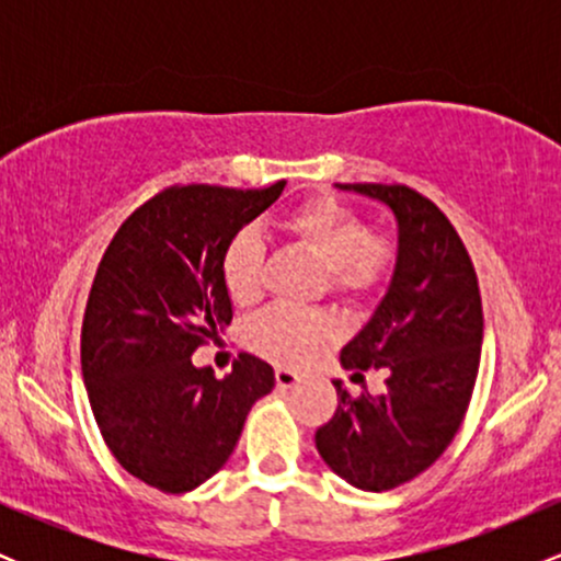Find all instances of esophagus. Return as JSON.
<instances>
[{"mask_svg":"<svg viewBox=\"0 0 561 561\" xmlns=\"http://www.w3.org/2000/svg\"><path fill=\"white\" fill-rule=\"evenodd\" d=\"M300 375L298 371H293V369H276V385H279V388H295V385L300 382Z\"/></svg>","mask_w":561,"mask_h":561,"instance_id":"esophagus-1","label":"esophagus"}]
</instances>
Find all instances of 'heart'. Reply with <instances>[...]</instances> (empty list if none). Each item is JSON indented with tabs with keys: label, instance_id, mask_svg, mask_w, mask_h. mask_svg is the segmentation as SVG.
Instances as JSON below:
<instances>
[{
	"label": "heart",
	"instance_id": "1",
	"mask_svg": "<svg viewBox=\"0 0 561 561\" xmlns=\"http://www.w3.org/2000/svg\"><path fill=\"white\" fill-rule=\"evenodd\" d=\"M279 227L327 268L332 293L356 298L375 289L390 272V244L371 237L366 218L340 199H306L282 218ZM261 272L263 248L259 237L253 231H240L221 261L224 287L237 306L259 300ZM330 337V319L293 308H268L248 327V345L259 356L282 366L308 364Z\"/></svg>",
	"mask_w": 561,
	"mask_h": 561
}]
</instances>
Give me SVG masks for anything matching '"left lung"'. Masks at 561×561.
Listing matches in <instances>:
<instances>
[{
    "label": "left lung",
    "instance_id": "1",
    "mask_svg": "<svg viewBox=\"0 0 561 561\" xmlns=\"http://www.w3.org/2000/svg\"><path fill=\"white\" fill-rule=\"evenodd\" d=\"M379 199L398 221L385 298L340 364L362 379L382 369V396L353 398L334 379L337 411L317 430L332 472L362 491H390L440 459L459 433L480 369L482 302L472 261L433 199L403 184H337Z\"/></svg>",
    "mask_w": 561,
    "mask_h": 561
}]
</instances>
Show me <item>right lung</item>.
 Returning <instances> with one entry per match:
<instances>
[{"label": "right lung", "instance_id": "obj_1", "mask_svg": "<svg viewBox=\"0 0 561 561\" xmlns=\"http://www.w3.org/2000/svg\"><path fill=\"white\" fill-rule=\"evenodd\" d=\"M285 184L169 186L121 224L96 268L81 327L83 385L118 465L158 491L186 493L214 478L253 403L274 390V369L250 353L224 379L192 353L231 321L229 242Z\"/></svg>", "mask_w": 561, "mask_h": 561}]
</instances>
